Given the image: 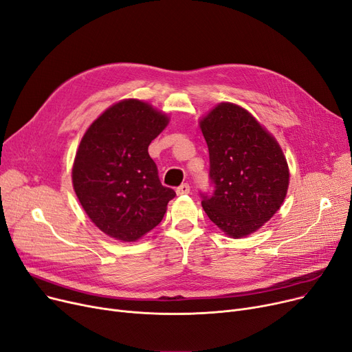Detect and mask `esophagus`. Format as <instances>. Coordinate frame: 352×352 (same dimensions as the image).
Masks as SVG:
<instances>
[{
  "label": "esophagus",
  "mask_w": 352,
  "mask_h": 352,
  "mask_svg": "<svg viewBox=\"0 0 352 352\" xmlns=\"http://www.w3.org/2000/svg\"><path fill=\"white\" fill-rule=\"evenodd\" d=\"M176 193H177L179 196L188 195V193H190V186L188 185V183H183V185H180V186L176 189Z\"/></svg>",
  "instance_id": "esophagus-1"
}]
</instances>
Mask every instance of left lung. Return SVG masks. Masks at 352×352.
Segmentation results:
<instances>
[{
  "label": "left lung",
  "mask_w": 352,
  "mask_h": 352,
  "mask_svg": "<svg viewBox=\"0 0 352 352\" xmlns=\"http://www.w3.org/2000/svg\"><path fill=\"white\" fill-rule=\"evenodd\" d=\"M208 143L214 192L204 210L225 235L249 236L279 210L289 167L278 140L246 109L223 102L199 120Z\"/></svg>",
  "instance_id": "obj_1"
}]
</instances>
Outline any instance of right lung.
<instances>
[{
  "instance_id": "add662e5",
  "label": "right lung",
  "mask_w": 352,
  "mask_h": 352,
  "mask_svg": "<svg viewBox=\"0 0 352 352\" xmlns=\"http://www.w3.org/2000/svg\"><path fill=\"white\" fill-rule=\"evenodd\" d=\"M170 117L138 98L106 109L76 152L72 180L90 221L107 236L136 242L156 228L176 193L162 186L148 144Z\"/></svg>"
}]
</instances>
